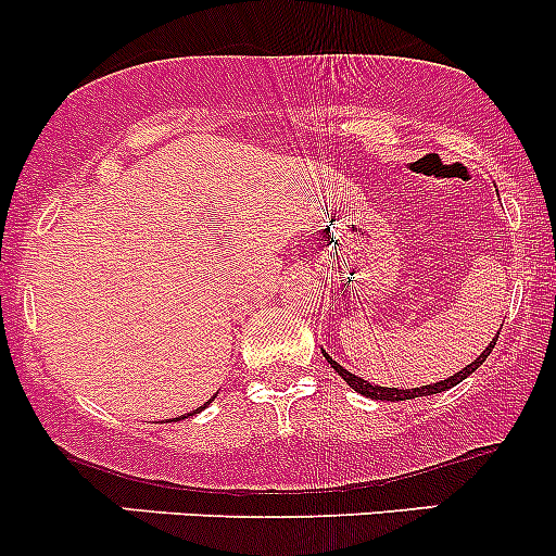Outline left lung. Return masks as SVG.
<instances>
[{
    "label": "left lung",
    "instance_id": "1",
    "mask_svg": "<svg viewBox=\"0 0 556 556\" xmlns=\"http://www.w3.org/2000/svg\"><path fill=\"white\" fill-rule=\"evenodd\" d=\"M497 336H501V333H497ZM497 336H495V339H492V344L486 346V350L481 352V355L476 357L473 363H470L468 368H463V371H457V374H454V377L444 379V382H435V384H422V387H414V390H397V387H377V384H371V382H363L361 377H355V374H350V371H346V368H341L339 363H336L333 357H330V355H325V361L330 363V368H333V371L339 374V377L344 379V382L350 384L352 390H357V392H361V395H366V397H377V401H412V397L435 395V392H444V390H450V387H454V384H459V382H463L465 377H470V374H473L476 368H479L481 363L486 361V355H490V352L495 350V341H497Z\"/></svg>",
    "mask_w": 556,
    "mask_h": 556
}]
</instances>
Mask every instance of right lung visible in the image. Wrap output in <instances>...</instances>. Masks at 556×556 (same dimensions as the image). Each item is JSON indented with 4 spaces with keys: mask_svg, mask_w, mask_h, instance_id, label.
I'll list each match as a JSON object with an SVG mask.
<instances>
[{
    "mask_svg": "<svg viewBox=\"0 0 556 556\" xmlns=\"http://www.w3.org/2000/svg\"><path fill=\"white\" fill-rule=\"evenodd\" d=\"M193 414H199V408H195V412H193ZM193 414H188V417H193ZM182 419H185V417H182Z\"/></svg>",
    "mask_w": 556,
    "mask_h": 556,
    "instance_id": "right-lung-1",
    "label": "right lung"
}]
</instances>
